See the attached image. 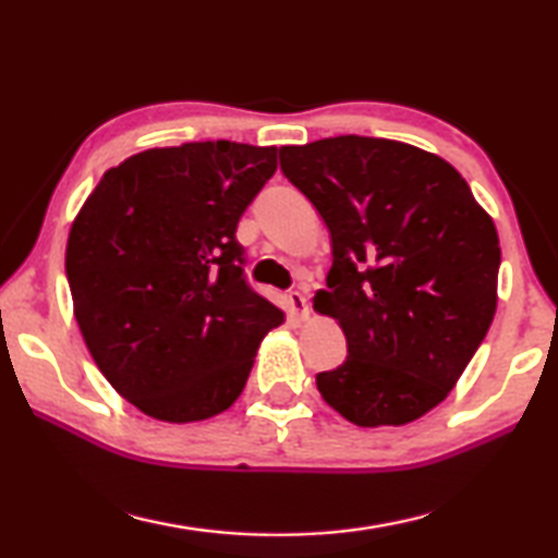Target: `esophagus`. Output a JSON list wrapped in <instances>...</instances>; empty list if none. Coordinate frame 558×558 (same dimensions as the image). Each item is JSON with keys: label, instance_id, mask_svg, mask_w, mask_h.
Returning <instances> with one entry per match:
<instances>
[{"label": "esophagus", "instance_id": "esophagus-1", "mask_svg": "<svg viewBox=\"0 0 558 558\" xmlns=\"http://www.w3.org/2000/svg\"><path fill=\"white\" fill-rule=\"evenodd\" d=\"M288 305H290V313L295 315V317H300V319H307L310 317V302H307V298L302 295V292H290L288 295Z\"/></svg>", "mask_w": 558, "mask_h": 558}]
</instances>
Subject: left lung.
<instances>
[{"instance_id":"8db88e82","label":"left lung","mask_w":558,"mask_h":558,"mask_svg":"<svg viewBox=\"0 0 558 558\" xmlns=\"http://www.w3.org/2000/svg\"><path fill=\"white\" fill-rule=\"evenodd\" d=\"M280 169L332 239L319 315L347 359L317 374L332 409L362 428L405 426L446 399L497 310L499 239L446 159L381 137L280 147Z\"/></svg>"}]
</instances>
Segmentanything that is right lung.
<instances>
[{"label": "right lung", "mask_w": 558, "mask_h": 558, "mask_svg": "<svg viewBox=\"0 0 558 558\" xmlns=\"http://www.w3.org/2000/svg\"><path fill=\"white\" fill-rule=\"evenodd\" d=\"M276 153L229 140L145 149L108 169L71 223L75 323L112 389L149 418L231 409L286 319L245 282L235 241Z\"/></svg>", "instance_id": "obj_1"}]
</instances>
